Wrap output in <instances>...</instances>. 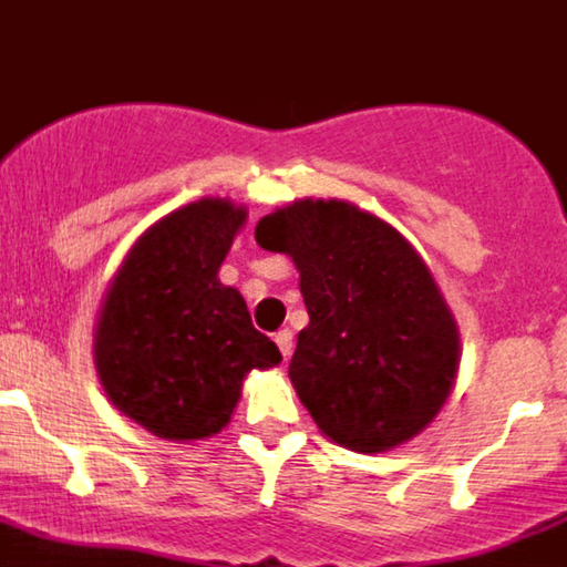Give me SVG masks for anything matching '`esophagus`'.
I'll use <instances>...</instances> for the list:
<instances>
[{
	"label": "esophagus",
	"mask_w": 567,
	"mask_h": 567,
	"mask_svg": "<svg viewBox=\"0 0 567 567\" xmlns=\"http://www.w3.org/2000/svg\"><path fill=\"white\" fill-rule=\"evenodd\" d=\"M275 344H278V348H280V353H284V359H289V355H292V350H295L292 331H289V328H284V331L275 333Z\"/></svg>",
	"instance_id": "esophagus-1"
}]
</instances>
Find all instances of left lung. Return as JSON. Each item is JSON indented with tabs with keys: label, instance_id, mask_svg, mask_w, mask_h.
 Segmentation results:
<instances>
[{
	"label": "left lung",
	"instance_id": "left-lung-1",
	"mask_svg": "<svg viewBox=\"0 0 567 567\" xmlns=\"http://www.w3.org/2000/svg\"><path fill=\"white\" fill-rule=\"evenodd\" d=\"M300 272L309 326L289 379L322 434L355 454L417 436L449 401L460 328L420 252L344 199H295L256 225Z\"/></svg>",
	"mask_w": 567,
	"mask_h": 567
}]
</instances>
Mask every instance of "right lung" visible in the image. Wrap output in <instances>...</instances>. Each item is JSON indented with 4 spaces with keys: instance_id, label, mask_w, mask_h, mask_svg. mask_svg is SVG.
Returning <instances> with one entry per match:
<instances>
[{
    "instance_id": "add662e5",
    "label": "right lung",
    "mask_w": 567,
    "mask_h": 567,
    "mask_svg": "<svg viewBox=\"0 0 567 567\" xmlns=\"http://www.w3.org/2000/svg\"><path fill=\"white\" fill-rule=\"evenodd\" d=\"M247 223L228 197H203L150 225L118 264L94 328L107 401L169 442L206 440L230 423L250 370L280 364L219 267Z\"/></svg>"
}]
</instances>
